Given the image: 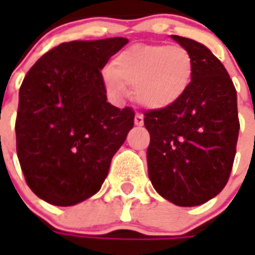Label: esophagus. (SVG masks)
<instances>
[{
    "instance_id": "34e87169",
    "label": "esophagus",
    "mask_w": 255,
    "mask_h": 255,
    "mask_svg": "<svg viewBox=\"0 0 255 255\" xmlns=\"http://www.w3.org/2000/svg\"><path fill=\"white\" fill-rule=\"evenodd\" d=\"M143 115H140V113H136V116H134V125L136 126H142L143 125Z\"/></svg>"
}]
</instances>
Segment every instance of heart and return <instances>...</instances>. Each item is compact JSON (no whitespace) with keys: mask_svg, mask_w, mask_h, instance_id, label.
Here are the masks:
<instances>
[{"mask_svg":"<svg viewBox=\"0 0 255 255\" xmlns=\"http://www.w3.org/2000/svg\"><path fill=\"white\" fill-rule=\"evenodd\" d=\"M193 74V56L180 45L136 44L116 56L103 81L116 98L132 86L134 101L143 108L164 109L189 91Z\"/></svg>","mask_w":255,"mask_h":255,"instance_id":"heart-1","label":"heart"}]
</instances>
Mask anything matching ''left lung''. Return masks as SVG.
<instances>
[{"label":"left lung","instance_id":"left-lung-1","mask_svg":"<svg viewBox=\"0 0 255 255\" xmlns=\"http://www.w3.org/2000/svg\"><path fill=\"white\" fill-rule=\"evenodd\" d=\"M171 38L194 61L189 91L171 106L146 111L150 133L149 179L176 206H199L217 196L230 177L240 122L237 92L224 65L200 42Z\"/></svg>","mask_w":255,"mask_h":255}]
</instances>
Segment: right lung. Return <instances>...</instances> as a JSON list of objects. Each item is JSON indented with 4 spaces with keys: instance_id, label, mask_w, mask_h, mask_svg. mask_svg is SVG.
Returning a JSON list of instances; mask_svg holds the SVG:
<instances>
[{
    "instance_id": "right-lung-1",
    "label": "right lung",
    "mask_w": 255,
    "mask_h": 255,
    "mask_svg": "<svg viewBox=\"0 0 255 255\" xmlns=\"http://www.w3.org/2000/svg\"><path fill=\"white\" fill-rule=\"evenodd\" d=\"M128 42L122 36L64 42L25 75L15 121L16 154L39 199L74 206L101 189L134 121L132 108L106 102L101 69Z\"/></svg>"
}]
</instances>
